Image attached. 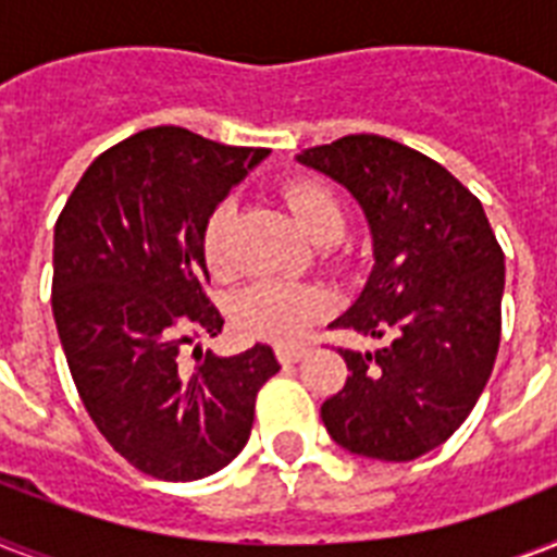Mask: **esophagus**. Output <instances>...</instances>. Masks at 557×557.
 Segmentation results:
<instances>
[{
	"instance_id": "obj_1",
	"label": "esophagus",
	"mask_w": 557,
	"mask_h": 557,
	"mask_svg": "<svg viewBox=\"0 0 557 557\" xmlns=\"http://www.w3.org/2000/svg\"><path fill=\"white\" fill-rule=\"evenodd\" d=\"M304 356H306V347H277V358L283 367L295 364V361H300Z\"/></svg>"
}]
</instances>
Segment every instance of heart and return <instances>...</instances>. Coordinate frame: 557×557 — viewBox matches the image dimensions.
Instances as JSON below:
<instances>
[{
	"mask_svg": "<svg viewBox=\"0 0 557 557\" xmlns=\"http://www.w3.org/2000/svg\"><path fill=\"white\" fill-rule=\"evenodd\" d=\"M283 201L304 227V234L318 245L335 243L347 216L341 208L338 196L314 176H295L283 185ZM231 225H234V201H219L210 210L201 227V253L205 262L216 274H227L234 253H231ZM330 300L321 288L288 280H257L245 286L234 300L236 330L248 338L271 341V344H295L306 335V330L323 318Z\"/></svg>",
	"mask_w": 557,
	"mask_h": 557,
	"instance_id": "1",
	"label": "heart"
}]
</instances>
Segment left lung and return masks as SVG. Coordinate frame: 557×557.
<instances>
[{
  "label": "left lung",
  "instance_id": "obj_1",
  "mask_svg": "<svg viewBox=\"0 0 557 557\" xmlns=\"http://www.w3.org/2000/svg\"><path fill=\"white\" fill-rule=\"evenodd\" d=\"M300 164L347 187L370 219L375 265L332 330L387 347L352 352L344 387L321 405L341 448L407 462L448 440L474 410L500 347L503 248L474 193L440 161L384 135L309 147Z\"/></svg>",
  "mask_w": 557,
  "mask_h": 557
}]
</instances>
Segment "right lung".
Here are the masks:
<instances>
[{
	"mask_svg": "<svg viewBox=\"0 0 557 557\" xmlns=\"http://www.w3.org/2000/svg\"><path fill=\"white\" fill-rule=\"evenodd\" d=\"M265 156L152 126L100 152L57 216L51 309L74 387L109 445L156 480L225 468L280 370L265 344L182 358L225 323L205 292V219Z\"/></svg>",
	"mask_w": 557,
	"mask_h": 557,
	"instance_id": "right-lung-1",
	"label": "right lung"
}]
</instances>
